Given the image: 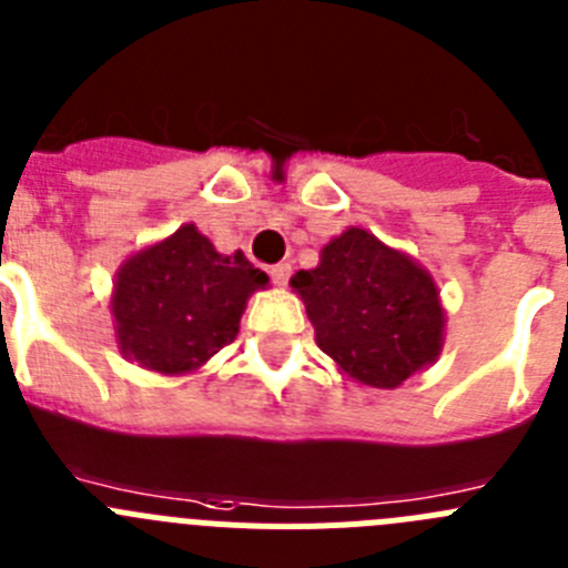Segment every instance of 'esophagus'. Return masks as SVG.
<instances>
[{"mask_svg":"<svg viewBox=\"0 0 568 568\" xmlns=\"http://www.w3.org/2000/svg\"><path fill=\"white\" fill-rule=\"evenodd\" d=\"M290 273H293V267H290L287 262H278V264H273V267H270V278H273L275 284H287Z\"/></svg>","mask_w":568,"mask_h":568,"instance_id":"34e87169","label":"esophagus"}]
</instances>
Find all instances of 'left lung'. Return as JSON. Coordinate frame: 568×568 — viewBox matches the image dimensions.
<instances>
[{
	"label": "left lung",
	"mask_w": 568,
	"mask_h": 568,
	"mask_svg": "<svg viewBox=\"0 0 568 568\" xmlns=\"http://www.w3.org/2000/svg\"><path fill=\"white\" fill-rule=\"evenodd\" d=\"M290 284L321 352L357 383L397 388L439 355L445 312L434 278L363 227L332 239L318 267L298 270Z\"/></svg>",
	"instance_id": "left-lung-1"
}]
</instances>
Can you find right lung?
<instances>
[{"mask_svg": "<svg viewBox=\"0 0 568 568\" xmlns=\"http://www.w3.org/2000/svg\"><path fill=\"white\" fill-rule=\"evenodd\" d=\"M267 281L244 253L222 256L194 225H182L118 273L112 312L123 355L163 374L202 366L233 343L250 293Z\"/></svg>", "mask_w": 568, "mask_h": 568, "instance_id": "obj_1", "label": "right lung"}]
</instances>
